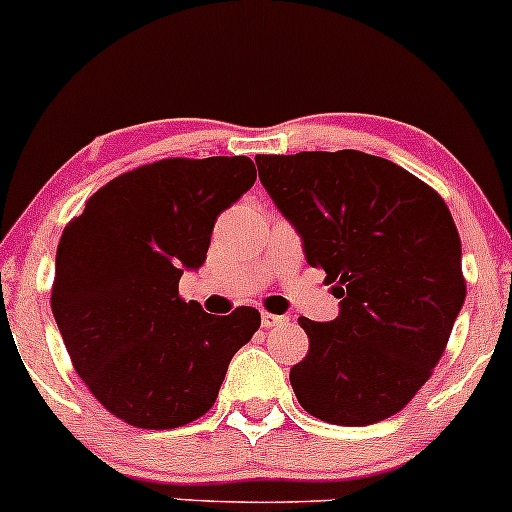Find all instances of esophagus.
<instances>
[{"instance_id": "esophagus-1", "label": "esophagus", "mask_w": 512, "mask_h": 512, "mask_svg": "<svg viewBox=\"0 0 512 512\" xmlns=\"http://www.w3.org/2000/svg\"><path fill=\"white\" fill-rule=\"evenodd\" d=\"M288 323L286 315H273V313H261V325L263 328H276V325Z\"/></svg>"}]
</instances>
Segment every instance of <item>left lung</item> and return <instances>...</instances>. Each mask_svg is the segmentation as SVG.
<instances>
[{
    "instance_id": "obj_1",
    "label": "left lung",
    "mask_w": 512,
    "mask_h": 512,
    "mask_svg": "<svg viewBox=\"0 0 512 512\" xmlns=\"http://www.w3.org/2000/svg\"><path fill=\"white\" fill-rule=\"evenodd\" d=\"M256 165L305 261L340 298L330 323L298 318L310 340L291 370L300 407L340 426L389 419L431 377L466 300L449 207L412 172L360 150L258 155Z\"/></svg>"
}]
</instances>
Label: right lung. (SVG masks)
<instances>
[{"label":"right lung","mask_w":512,"mask_h":512,"mask_svg":"<svg viewBox=\"0 0 512 512\" xmlns=\"http://www.w3.org/2000/svg\"><path fill=\"white\" fill-rule=\"evenodd\" d=\"M256 182L249 157L152 162L110 179L63 229L51 310L78 377L138 429L212 409L256 308L204 313L179 278L207 261L214 221Z\"/></svg>","instance_id":"add662e5"}]
</instances>
